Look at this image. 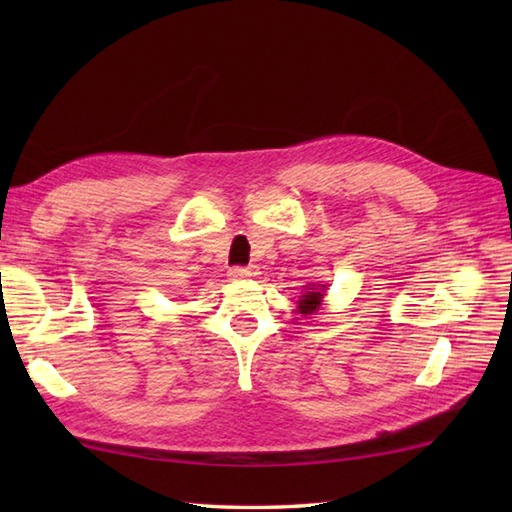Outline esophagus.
<instances>
[{"mask_svg": "<svg viewBox=\"0 0 512 512\" xmlns=\"http://www.w3.org/2000/svg\"><path fill=\"white\" fill-rule=\"evenodd\" d=\"M259 275V268L257 266H235L228 270V277L239 281V279H253Z\"/></svg>", "mask_w": 512, "mask_h": 512, "instance_id": "34e87169", "label": "esophagus"}]
</instances>
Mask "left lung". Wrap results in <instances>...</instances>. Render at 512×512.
<instances>
[{
    "mask_svg": "<svg viewBox=\"0 0 512 512\" xmlns=\"http://www.w3.org/2000/svg\"><path fill=\"white\" fill-rule=\"evenodd\" d=\"M323 290H325V286H308V290L303 292L301 295V299L297 301L299 306H297V310L301 312V314H312V312H317L319 310V306H321V301H323Z\"/></svg>",
    "mask_w": 512,
    "mask_h": 512,
    "instance_id": "1",
    "label": "left lung"
}]
</instances>
